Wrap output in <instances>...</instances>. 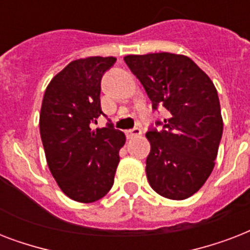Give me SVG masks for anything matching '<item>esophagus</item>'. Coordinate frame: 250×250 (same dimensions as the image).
<instances>
[{"mask_svg":"<svg viewBox=\"0 0 250 250\" xmlns=\"http://www.w3.org/2000/svg\"><path fill=\"white\" fill-rule=\"evenodd\" d=\"M140 135H141L140 128H133V129H128V131H125V136H127V139H133V137L140 136Z\"/></svg>","mask_w":250,"mask_h":250,"instance_id":"obj_1","label":"esophagus"}]
</instances>
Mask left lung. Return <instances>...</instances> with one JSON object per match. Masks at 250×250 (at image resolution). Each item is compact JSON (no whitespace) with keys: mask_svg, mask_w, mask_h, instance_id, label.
I'll return each mask as SVG.
<instances>
[{"mask_svg":"<svg viewBox=\"0 0 250 250\" xmlns=\"http://www.w3.org/2000/svg\"><path fill=\"white\" fill-rule=\"evenodd\" d=\"M153 109L162 105L168 117L161 131L149 129L150 153L146 178L157 193L184 200L197 192L211 174L223 133L221 104L210 78L182 54L150 53L125 56Z\"/></svg>","mask_w":250,"mask_h":250,"instance_id":"obj_1","label":"left lung"}]
</instances>
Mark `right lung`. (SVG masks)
<instances>
[{
  "label": "right lung",
  "mask_w": 250,
  "mask_h": 250,
  "mask_svg": "<svg viewBox=\"0 0 250 250\" xmlns=\"http://www.w3.org/2000/svg\"><path fill=\"white\" fill-rule=\"evenodd\" d=\"M117 58L88 57L72 61L45 90L40 135L49 170L67 197L94 202L114 184L125 133L113 123L92 129L101 110V79Z\"/></svg>",
  "instance_id": "add662e5"
}]
</instances>
